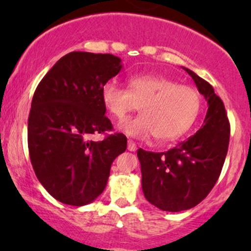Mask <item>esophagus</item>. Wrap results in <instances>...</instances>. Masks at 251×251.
Wrapping results in <instances>:
<instances>
[{"label": "esophagus", "instance_id": "esophagus-1", "mask_svg": "<svg viewBox=\"0 0 251 251\" xmlns=\"http://www.w3.org/2000/svg\"><path fill=\"white\" fill-rule=\"evenodd\" d=\"M127 149L130 151H135L136 149H137V146H136V143L133 141H127Z\"/></svg>", "mask_w": 251, "mask_h": 251}]
</instances>
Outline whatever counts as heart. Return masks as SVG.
Returning <instances> with one entry per match:
<instances>
[{
    "label": "heart",
    "instance_id": "heart-1",
    "mask_svg": "<svg viewBox=\"0 0 251 251\" xmlns=\"http://www.w3.org/2000/svg\"><path fill=\"white\" fill-rule=\"evenodd\" d=\"M128 88L107 81L100 88L103 105L111 116L123 119L140 104L142 114L119 124L127 136L173 141L192 126L201 109V96L193 87L178 85L158 75H136L128 78Z\"/></svg>",
    "mask_w": 251,
    "mask_h": 251
}]
</instances>
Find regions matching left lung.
Wrapping results in <instances>:
<instances>
[{
	"label": "left lung",
	"instance_id": "left-lung-1",
	"mask_svg": "<svg viewBox=\"0 0 251 251\" xmlns=\"http://www.w3.org/2000/svg\"><path fill=\"white\" fill-rule=\"evenodd\" d=\"M184 70L209 104L203 126L168 151H137L144 197L158 209L171 212L194 207L214 188L231 133L224 102L212 86L192 70Z\"/></svg>",
	"mask_w": 251,
	"mask_h": 251
}]
</instances>
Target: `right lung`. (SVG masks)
Returning <instances> with one entry per match:
<instances>
[{
    "mask_svg": "<svg viewBox=\"0 0 251 251\" xmlns=\"http://www.w3.org/2000/svg\"><path fill=\"white\" fill-rule=\"evenodd\" d=\"M113 54L70 52L37 85L27 120V147L37 179L60 203L82 206L107 186L113 161L127 147L123 133L91 141L113 130L100 88L119 74Z\"/></svg>",
    "mask_w": 251,
    "mask_h": 251,
    "instance_id": "right-lung-1",
    "label": "right lung"
}]
</instances>
